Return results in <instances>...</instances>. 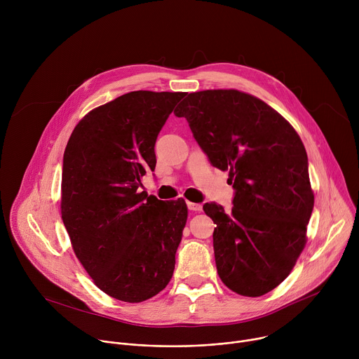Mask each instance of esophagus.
I'll return each mask as SVG.
<instances>
[{
  "mask_svg": "<svg viewBox=\"0 0 359 359\" xmlns=\"http://www.w3.org/2000/svg\"><path fill=\"white\" fill-rule=\"evenodd\" d=\"M187 209H189L190 212H201L203 206H201L200 203H191V201H187Z\"/></svg>",
  "mask_w": 359,
  "mask_h": 359,
  "instance_id": "1",
  "label": "esophagus"
}]
</instances>
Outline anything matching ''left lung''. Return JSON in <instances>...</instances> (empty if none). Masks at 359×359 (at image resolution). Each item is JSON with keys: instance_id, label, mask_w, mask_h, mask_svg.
<instances>
[{"instance_id": "left-lung-1", "label": "left lung", "mask_w": 359, "mask_h": 359, "mask_svg": "<svg viewBox=\"0 0 359 359\" xmlns=\"http://www.w3.org/2000/svg\"><path fill=\"white\" fill-rule=\"evenodd\" d=\"M186 118L212 165L229 170V213L206 203L219 277L234 292L260 297L283 283L306 241L314 209L309 158L294 128L266 102L236 89L189 93Z\"/></svg>"}]
</instances>
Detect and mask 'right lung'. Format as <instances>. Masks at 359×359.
Listing matches in <instances>:
<instances>
[{
  "mask_svg": "<svg viewBox=\"0 0 359 359\" xmlns=\"http://www.w3.org/2000/svg\"><path fill=\"white\" fill-rule=\"evenodd\" d=\"M184 95L125 93L85 115L64 153L61 213L72 248L96 287L125 302L159 294L173 276L187 206L139 187Z\"/></svg>",
  "mask_w": 359,
  "mask_h": 359,
  "instance_id": "right-lung-1",
  "label": "right lung"
}]
</instances>
